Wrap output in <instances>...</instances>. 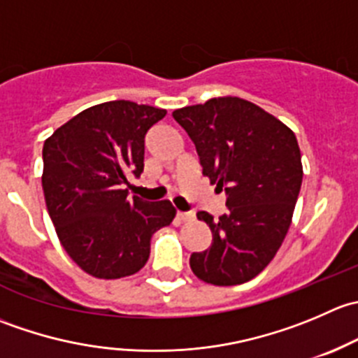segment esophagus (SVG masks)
<instances>
[{
	"label": "esophagus",
	"instance_id": "esophagus-1",
	"mask_svg": "<svg viewBox=\"0 0 358 358\" xmlns=\"http://www.w3.org/2000/svg\"><path fill=\"white\" fill-rule=\"evenodd\" d=\"M176 216H178V220H182V222H190V220H194V213L178 211L176 213Z\"/></svg>",
	"mask_w": 358,
	"mask_h": 358
}]
</instances>
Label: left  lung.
<instances>
[{"label": "left lung", "mask_w": 358, "mask_h": 358, "mask_svg": "<svg viewBox=\"0 0 358 358\" xmlns=\"http://www.w3.org/2000/svg\"><path fill=\"white\" fill-rule=\"evenodd\" d=\"M199 154L202 175L225 190L227 213L209 225L213 243L192 252L190 268L215 286L255 279L289 230L303 180L298 140L275 115L237 96H218L173 112Z\"/></svg>", "instance_id": "8db88e82"}]
</instances>
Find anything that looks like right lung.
Listing matches in <instances>:
<instances>
[{"label":"right lung","instance_id":"right-lung-1","mask_svg":"<svg viewBox=\"0 0 358 358\" xmlns=\"http://www.w3.org/2000/svg\"><path fill=\"white\" fill-rule=\"evenodd\" d=\"M164 109L129 100L79 112L43 145V192L60 244L96 279H121L143 268L154 232L169 225V201L128 197V175L143 171V142Z\"/></svg>","mask_w":358,"mask_h":358}]
</instances>
